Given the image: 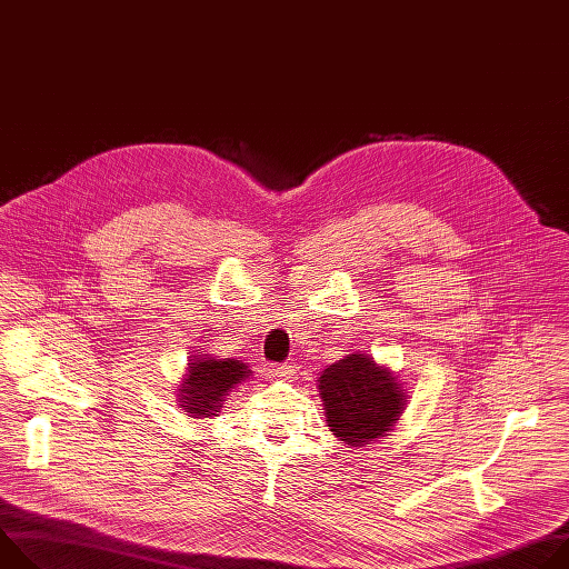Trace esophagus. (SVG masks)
I'll return each mask as SVG.
<instances>
[{
    "instance_id": "obj_1",
    "label": "esophagus",
    "mask_w": 569,
    "mask_h": 569,
    "mask_svg": "<svg viewBox=\"0 0 569 569\" xmlns=\"http://www.w3.org/2000/svg\"><path fill=\"white\" fill-rule=\"evenodd\" d=\"M272 376H277V378H281V380H292L295 378V367L292 365H288V362H283V365H272Z\"/></svg>"
}]
</instances>
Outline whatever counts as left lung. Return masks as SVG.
Masks as SVG:
<instances>
[{
    "label": "left lung",
    "instance_id": "8db88e82",
    "mask_svg": "<svg viewBox=\"0 0 569 569\" xmlns=\"http://www.w3.org/2000/svg\"><path fill=\"white\" fill-rule=\"evenodd\" d=\"M329 430L347 448H365L389 437L408 408L398 376L367 353H347L317 380Z\"/></svg>",
    "mask_w": 569,
    "mask_h": 569
}]
</instances>
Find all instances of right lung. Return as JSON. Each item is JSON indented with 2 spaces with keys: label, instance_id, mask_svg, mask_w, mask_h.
Masks as SVG:
<instances>
[{
  "label": "right lung",
  "instance_id": "obj_1",
  "mask_svg": "<svg viewBox=\"0 0 569 569\" xmlns=\"http://www.w3.org/2000/svg\"><path fill=\"white\" fill-rule=\"evenodd\" d=\"M252 376L248 362L236 358H218L211 353L193 356L178 389V402L191 419L218 417L229 391Z\"/></svg>",
  "mask_w": 569,
  "mask_h": 569
}]
</instances>
